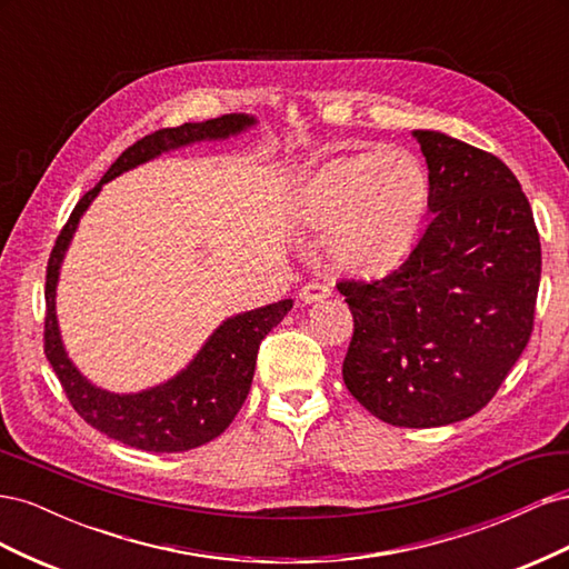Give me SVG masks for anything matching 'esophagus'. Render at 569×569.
<instances>
[{
	"label": "esophagus",
	"mask_w": 569,
	"mask_h": 569,
	"mask_svg": "<svg viewBox=\"0 0 569 569\" xmlns=\"http://www.w3.org/2000/svg\"><path fill=\"white\" fill-rule=\"evenodd\" d=\"M332 295V289H330V284H325V282H306L303 287H301V291H299V299L303 301V303H316V301H322V299H327Z\"/></svg>",
	"instance_id": "1"
}]
</instances>
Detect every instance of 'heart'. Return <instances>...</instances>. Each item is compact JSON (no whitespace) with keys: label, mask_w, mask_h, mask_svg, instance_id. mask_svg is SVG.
Listing matches in <instances>:
<instances>
[{"label":"heart","mask_w":569,"mask_h":569,"mask_svg":"<svg viewBox=\"0 0 569 569\" xmlns=\"http://www.w3.org/2000/svg\"><path fill=\"white\" fill-rule=\"evenodd\" d=\"M429 201L422 163L406 149L358 151L325 161L297 197L306 228L330 232L335 263L358 274L399 266L416 244Z\"/></svg>","instance_id":"b5f03b06"}]
</instances>
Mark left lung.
I'll return each instance as SVG.
<instances>
[{"label": "left lung", "instance_id": "8db88e82", "mask_svg": "<svg viewBox=\"0 0 569 569\" xmlns=\"http://www.w3.org/2000/svg\"><path fill=\"white\" fill-rule=\"evenodd\" d=\"M432 211L382 280L339 282L353 316L343 385L393 427H441L485 408L533 330L541 242L512 170L493 153L416 130Z\"/></svg>", "mask_w": 569, "mask_h": 569}]
</instances>
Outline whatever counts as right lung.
I'll return each mask as SVG.
<instances>
[{
    "label": "right lung",
    "mask_w": 569,
    "mask_h": 569,
    "mask_svg": "<svg viewBox=\"0 0 569 569\" xmlns=\"http://www.w3.org/2000/svg\"><path fill=\"white\" fill-rule=\"evenodd\" d=\"M256 123L253 116L228 113L203 123L163 128L128 147L68 218L47 263V316L44 353L78 416L120 443L153 453H180L220 437L247 401L251 389L258 347L274 325L291 311V299L270 303L228 318L206 339L192 363L173 380L137 393H111L94 387L68 358L57 322V282L68 244L82 213L88 211L99 189L126 170L203 140H228Z\"/></svg>",
    "instance_id": "right-lung-1"
}]
</instances>
